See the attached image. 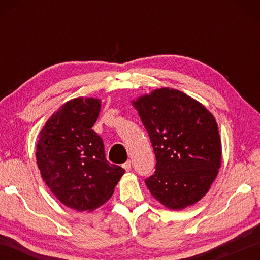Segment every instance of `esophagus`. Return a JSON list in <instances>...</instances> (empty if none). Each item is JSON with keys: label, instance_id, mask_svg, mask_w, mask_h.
I'll return each instance as SVG.
<instances>
[{"label": "esophagus", "instance_id": "esophagus-1", "mask_svg": "<svg viewBox=\"0 0 260 260\" xmlns=\"http://www.w3.org/2000/svg\"><path fill=\"white\" fill-rule=\"evenodd\" d=\"M122 167H124V169H125V171H126V172H129V171H131V169H132V165H131V160H127L126 162H124V164H122Z\"/></svg>", "mask_w": 260, "mask_h": 260}]
</instances>
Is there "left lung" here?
Returning a JSON list of instances; mask_svg holds the SVG:
<instances>
[{"label":"left lung","mask_w":260,"mask_h":260,"mask_svg":"<svg viewBox=\"0 0 260 260\" xmlns=\"http://www.w3.org/2000/svg\"><path fill=\"white\" fill-rule=\"evenodd\" d=\"M157 159L146 180L151 195L170 210H183L208 193L221 166V140L213 114L199 101L162 87L132 100Z\"/></svg>","instance_id":"left-lung-1"}]
</instances>
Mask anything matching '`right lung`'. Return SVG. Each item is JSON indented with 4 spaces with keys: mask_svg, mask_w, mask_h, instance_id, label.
I'll use <instances>...</instances> for the list:
<instances>
[{
    "mask_svg": "<svg viewBox=\"0 0 260 260\" xmlns=\"http://www.w3.org/2000/svg\"><path fill=\"white\" fill-rule=\"evenodd\" d=\"M100 110V99L70 100L39 134L35 157L41 178L61 204L79 212L109 201L125 173L107 160L103 141L91 129Z\"/></svg>",
    "mask_w": 260,
    "mask_h": 260,
    "instance_id": "right-lung-1",
    "label": "right lung"
}]
</instances>
